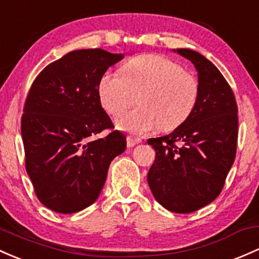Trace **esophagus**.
<instances>
[{
	"label": "esophagus",
	"mask_w": 259,
	"mask_h": 259,
	"mask_svg": "<svg viewBox=\"0 0 259 259\" xmlns=\"http://www.w3.org/2000/svg\"><path fill=\"white\" fill-rule=\"evenodd\" d=\"M141 143V140L140 139H133V138H126V145H127V147H134L135 145H138V144H140Z\"/></svg>",
	"instance_id": "obj_1"
}]
</instances>
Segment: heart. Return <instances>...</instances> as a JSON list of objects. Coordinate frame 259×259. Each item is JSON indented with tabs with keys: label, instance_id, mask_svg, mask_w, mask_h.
Segmentation results:
<instances>
[{
	"label": "heart",
	"instance_id": "1",
	"mask_svg": "<svg viewBox=\"0 0 259 259\" xmlns=\"http://www.w3.org/2000/svg\"><path fill=\"white\" fill-rule=\"evenodd\" d=\"M198 81L180 65L160 55H139L116 72L103 73L98 97L108 114L116 116L132 106L134 95L140 107L116 120L124 132L145 135L160 127L169 132L192 114L198 99Z\"/></svg>",
	"mask_w": 259,
	"mask_h": 259
}]
</instances>
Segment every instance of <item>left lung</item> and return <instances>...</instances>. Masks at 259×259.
Instances as JSON below:
<instances>
[{
  "instance_id": "8db88e82",
  "label": "left lung",
  "mask_w": 259,
  "mask_h": 259,
  "mask_svg": "<svg viewBox=\"0 0 259 259\" xmlns=\"http://www.w3.org/2000/svg\"><path fill=\"white\" fill-rule=\"evenodd\" d=\"M194 65L198 99L189 118L171 134L149 139L156 151L147 173L153 197L164 209L188 214L218 198L236 156L237 104L218 67L198 51L173 49Z\"/></svg>"
}]
</instances>
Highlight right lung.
I'll use <instances>...</instances> for the list:
<instances>
[{
    "instance_id": "add662e5",
    "label": "right lung",
    "mask_w": 259,
    "mask_h": 259,
    "mask_svg": "<svg viewBox=\"0 0 259 259\" xmlns=\"http://www.w3.org/2000/svg\"><path fill=\"white\" fill-rule=\"evenodd\" d=\"M124 54L75 50L51 62L33 82L22 116L25 168L47 208L73 214L95 203L110 162L126 149L98 97V82Z\"/></svg>"
}]
</instances>
